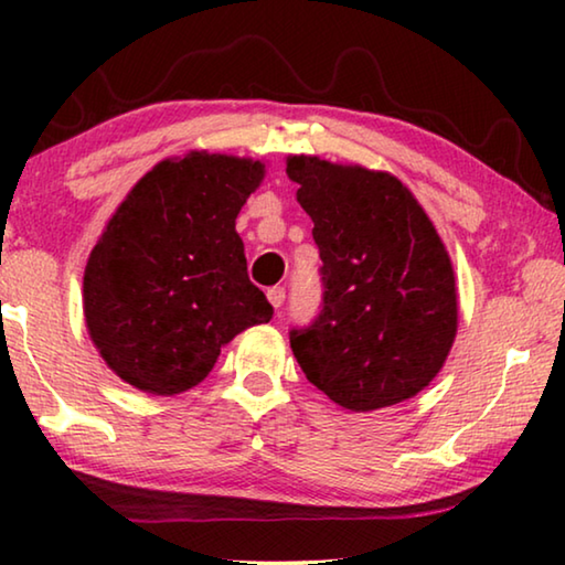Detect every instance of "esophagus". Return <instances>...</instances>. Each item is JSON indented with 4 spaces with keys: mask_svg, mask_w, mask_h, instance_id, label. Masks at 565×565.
I'll use <instances>...</instances> for the list:
<instances>
[{
    "mask_svg": "<svg viewBox=\"0 0 565 565\" xmlns=\"http://www.w3.org/2000/svg\"><path fill=\"white\" fill-rule=\"evenodd\" d=\"M266 299H269V303L274 306V309H281V303H284V299H286L284 286H271V289L266 291Z\"/></svg>",
    "mask_w": 565,
    "mask_h": 565,
    "instance_id": "esophagus-1",
    "label": "esophagus"
}]
</instances>
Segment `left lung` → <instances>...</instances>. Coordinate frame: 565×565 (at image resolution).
Masks as SVG:
<instances>
[{
	"mask_svg": "<svg viewBox=\"0 0 565 565\" xmlns=\"http://www.w3.org/2000/svg\"><path fill=\"white\" fill-rule=\"evenodd\" d=\"M286 174L323 262L319 319L291 329L301 371L353 414L414 398L458 331L454 264L434 222L388 171L299 154Z\"/></svg>",
	"mask_w": 565,
	"mask_h": 565,
	"instance_id": "8db88e82",
	"label": "left lung"
}]
</instances>
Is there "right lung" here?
I'll list each match as a JSON object with an SVG mask.
<instances>
[{"instance_id": "right-lung-1", "label": "right lung", "mask_w": 565, "mask_h": 565, "mask_svg": "<svg viewBox=\"0 0 565 565\" xmlns=\"http://www.w3.org/2000/svg\"><path fill=\"white\" fill-rule=\"evenodd\" d=\"M259 159L189 151L147 171L84 269V321L107 366L154 396L194 388L236 333L271 319L248 281L236 216Z\"/></svg>"}]
</instances>
